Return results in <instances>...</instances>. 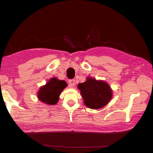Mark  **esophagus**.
<instances>
[{
	"instance_id": "obj_1",
	"label": "esophagus",
	"mask_w": 153,
	"mask_h": 153,
	"mask_svg": "<svg viewBox=\"0 0 153 153\" xmlns=\"http://www.w3.org/2000/svg\"><path fill=\"white\" fill-rule=\"evenodd\" d=\"M75 80H73V79L69 80V87H73L75 86Z\"/></svg>"
}]
</instances>
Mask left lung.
<instances>
[{
    "instance_id": "obj_1",
    "label": "left lung",
    "mask_w": 153,
    "mask_h": 153,
    "mask_svg": "<svg viewBox=\"0 0 153 153\" xmlns=\"http://www.w3.org/2000/svg\"><path fill=\"white\" fill-rule=\"evenodd\" d=\"M78 88L84 104L92 109L103 107L112 98V91L107 83L89 76L85 82L78 84Z\"/></svg>"
}]
</instances>
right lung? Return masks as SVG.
I'll return each mask as SVG.
<instances>
[{"instance_id":"1","label":"right lung","mask_w":153,"mask_h":153,"mask_svg":"<svg viewBox=\"0 0 153 153\" xmlns=\"http://www.w3.org/2000/svg\"><path fill=\"white\" fill-rule=\"evenodd\" d=\"M66 87L67 83L65 81L53 77L45 85L40 87L38 92V98L41 102L47 105H55L59 100L60 94Z\"/></svg>"}]
</instances>
